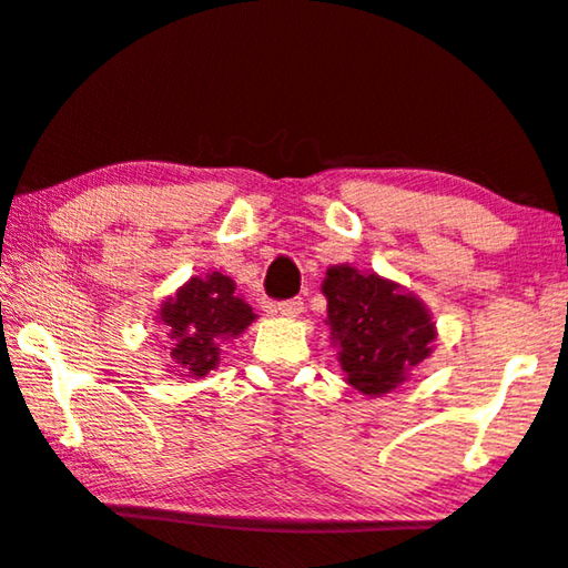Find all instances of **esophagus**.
<instances>
[{
	"mask_svg": "<svg viewBox=\"0 0 568 568\" xmlns=\"http://www.w3.org/2000/svg\"><path fill=\"white\" fill-rule=\"evenodd\" d=\"M277 312L283 316H298L304 312V301L301 298H288V301H280L277 304Z\"/></svg>",
	"mask_w": 568,
	"mask_h": 568,
	"instance_id": "obj_1",
	"label": "esophagus"
}]
</instances>
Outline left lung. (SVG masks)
<instances>
[{
  "mask_svg": "<svg viewBox=\"0 0 568 568\" xmlns=\"http://www.w3.org/2000/svg\"><path fill=\"white\" fill-rule=\"evenodd\" d=\"M332 343L345 379L361 395L382 397L430 355L436 324L413 293L376 272L335 264L322 283Z\"/></svg>",
  "mask_w": 568,
  "mask_h": 568,
  "instance_id": "left-lung-1",
  "label": "left lung"
}]
</instances>
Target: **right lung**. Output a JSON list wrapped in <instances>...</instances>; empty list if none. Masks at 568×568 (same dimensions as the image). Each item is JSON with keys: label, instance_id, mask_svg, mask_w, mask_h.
<instances>
[{"label": "right lung", "instance_id": "add662e5", "mask_svg": "<svg viewBox=\"0 0 568 568\" xmlns=\"http://www.w3.org/2000/svg\"><path fill=\"white\" fill-rule=\"evenodd\" d=\"M161 320L171 337V358L181 376H202L221 361V345L239 337L256 320L252 306L236 296V283L223 272H207L163 301Z\"/></svg>", "mask_w": 568, "mask_h": 568}]
</instances>
